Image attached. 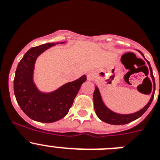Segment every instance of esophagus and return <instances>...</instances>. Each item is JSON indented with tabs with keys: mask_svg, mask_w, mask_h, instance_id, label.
<instances>
[{
	"mask_svg": "<svg viewBox=\"0 0 160 160\" xmlns=\"http://www.w3.org/2000/svg\"><path fill=\"white\" fill-rule=\"evenodd\" d=\"M87 78L88 81H92V80L94 79V78H95V74H94V72H89L87 74Z\"/></svg>",
	"mask_w": 160,
	"mask_h": 160,
	"instance_id": "34e87169",
	"label": "esophagus"
}]
</instances>
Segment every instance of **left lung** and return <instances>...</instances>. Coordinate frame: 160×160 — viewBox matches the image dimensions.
I'll use <instances>...</instances> for the list:
<instances>
[{
    "mask_svg": "<svg viewBox=\"0 0 160 160\" xmlns=\"http://www.w3.org/2000/svg\"><path fill=\"white\" fill-rule=\"evenodd\" d=\"M141 53L143 58L146 60L148 62V66L150 69V74L152 79L154 78L153 73H152V66L150 65V62L145 58L143 53H141L140 51H138ZM154 94H155V89L153 90L152 92V97L150 98L149 102H148L145 107L140 109L139 111H136V112L131 113V114H119V113H116L114 111H111V109H109L107 106L105 105V103L103 102V100L102 98L101 94H100L99 89L98 88L97 86H95V89H94V96H93V99H94V111H95L97 116L103 121V122H107L109 124H112V125H123V124L129 123V122H132L134 120L137 119L140 116H142L144 112L148 109L150 107L151 103H152V100L154 98Z\"/></svg>",
    "mask_w": 160,
    "mask_h": 160,
    "instance_id": "obj_1",
    "label": "left lung"
}]
</instances>
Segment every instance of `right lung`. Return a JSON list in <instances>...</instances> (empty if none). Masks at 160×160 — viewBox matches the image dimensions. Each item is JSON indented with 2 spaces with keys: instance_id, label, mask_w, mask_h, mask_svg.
<instances>
[{
  "instance_id": "obj_1",
  "label": "right lung",
  "mask_w": 160,
  "mask_h": 160,
  "mask_svg": "<svg viewBox=\"0 0 160 160\" xmlns=\"http://www.w3.org/2000/svg\"><path fill=\"white\" fill-rule=\"evenodd\" d=\"M53 42L29 49L18 63L13 81L14 94L23 112L31 119L40 122H53L65 117L73 104L87 76L62 85L51 92L41 91L33 81L35 62L40 54L56 44Z\"/></svg>"
}]
</instances>
